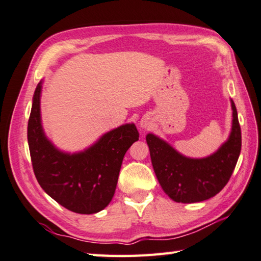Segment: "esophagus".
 I'll list each match as a JSON object with an SVG mask.
<instances>
[{
    "label": "esophagus",
    "mask_w": 261,
    "mask_h": 261,
    "mask_svg": "<svg viewBox=\"0 0 261 261\" xmlns=\"http://www.w3.org/2000/svg\"><path fill=\"white\" fill-rule=\"evenodd\" d=\"M139 125L141 126V127H144V129H149L150 127V122H149V117H147V116H144L143 118H141L140 120V123H139Z\"/></svg>",
    "instance_id": "esophagus-1"
}]
</instances>
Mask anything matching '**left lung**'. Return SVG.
Here are the masks:
<instances>
[{"instance_id":"left-lung-1","label":"left lung","mask_w":261,"mask_h":261,"mask_svg":"<svg viewBox=\"0 0 261 261\" xmlns=\"http://www.w3.org/2000/svg\"><path fill=\"white\" fill-rule=\"evenodd\" d=\"M233 125L228 140L205 159H188L154 135H147L151 164L159 182L171 200L179 203L205 201L226 186L238 163L242 136L238 111L231 100Z\"/></svg>"}]
</instances>
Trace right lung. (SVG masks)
<instances>
[{
  "label": "right lung",
  "mask_w": 261,
  "mask_h": 261,
  "mask_svg": "<svg viewBox=\"0 0 261 261\" xmlns=\"http://www.w3.org/2000/svg\"><path fill=\"white\" fill-rule=\"evenodd\" d=\"M37 85L28 120L27 139L33 170L40 186L66 209L82 215L101 211L114 196L123 158L139 139L135 124L121 125L103 135L98 143L77 154L56 148L41 125Z\"/></svg>",
  "instance_id": "add662e5"
}]
</instances>
